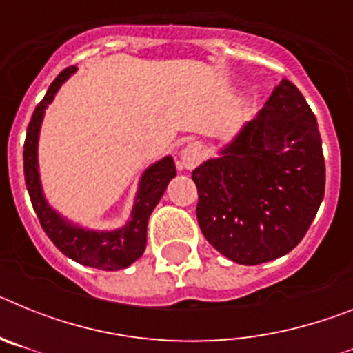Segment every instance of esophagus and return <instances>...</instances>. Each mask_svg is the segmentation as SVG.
Wrapping results in <instances>:
<instances>
[{"label":"esophagus","mask_w":353,"mask_h":353,"mask_svg":"<svg viewBox=\"0 0 353 353\" xmlns=\"http://www.w3.org/2000/svg\"><path fill=\"white\" fill-rule=\"evenodd\" d=\"M201 145L199 143H187L180 152L179 168L180 170H192L201 162Z\"/></svg>","instance_id":"1"}]
</instances>
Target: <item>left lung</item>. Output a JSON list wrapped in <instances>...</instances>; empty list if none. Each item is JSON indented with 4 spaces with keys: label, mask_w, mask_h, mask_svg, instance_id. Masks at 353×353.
Returning <instances> with one entry per match:
<instances>
[{
    "label": "left lung",
    "mask_w": 353,
    "mask_h": 353,
    "mask_svg": "<svg viewBox=\"0 0 353 353\" xmlns=\"http://www.w3.org/2000/svg\"><path fill=\"white\" fill-rule=\"evenodd\" d=\"M205 239L240 265L285 256L304 239L325 192L318 123L283 79L256 118L192 171Z\"/></svg>",
    "instance_id": "obj_1"
}]
</instances>
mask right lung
<instances>
[{
    "label": "right lung",
    "mask_w": 353,
    "mask_h": 353,
    "mask_svg": "<svg viewBox=\"0 0 353 353\" xmlns=\"http://www.w3.org/2000/svg\"><path fill=\"white\" fill-rule=\"evenodd\" d=\"M77 70V67H68L56 77L49 86L48 93L35 108L26 130L24 141V180L30 192L31 205L48 233L52 244L63 252L65 256L86 267L101 270H121L141 258L146 248V228L154 208L161 201L162 194L168 189V183L176 176L174 161L171 155L150 164L139 176L138 191L134 198L132 210L127 223L117 230H92L81 224L72 223L58 210L49 205L43 194L39 171V138L42 129L43 114L48 105L54 101L61 84Z\"/></svg>",
    "instance_id": "right-lung-1"
}]
</instances>
